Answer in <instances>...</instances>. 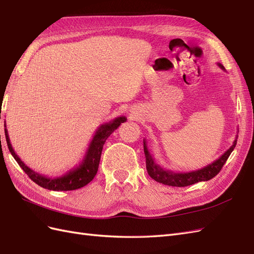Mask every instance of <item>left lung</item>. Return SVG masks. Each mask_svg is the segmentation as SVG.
Masks as SVG:
<instances>
[{
  "mask_svg": "<svg viewBox=\"0 0 254 254\" xmlns=\"http://www.w3.org/2000/svg\"><path fill=\"white\" fill-rule=\"evenodd\" d=\"M218 66L224 70V67L222 64L218 63ZM143 143H144V154H145V159H146V170H147L148 175L156 182L161 183L163 185H168V186L186 187V186H190V185L196 184L198 182L209 181L220 172L223 164L228 160L229 156L231 155V153L234 150L236 146L237 135L234 142H233L232 146L229 149H227V152L222 154L217 160L211 162L206 167L195 170V171H191V172H173V171L171 170L163 169L160 164L156 161L153 155L149 153V150L147 148L146 139L143 140Z\"/></svg>",
  "mask_w": 254,
  "mask_h": 254,
  "instance_id": "8db88e82",
  "label": "left lung"
}]
</instances>
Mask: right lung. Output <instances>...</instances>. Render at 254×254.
Instances as JSON below:
<instances>
[{
    "mask_svg": "<svg viewBox=\"0 0 254 254\" xmlns=\"http://www.w3.org/2000/svg\"><path fill=\"white\" fill-rule=\"evenodd\" d=\"M127 119L125 116H119L114 120L101 124L97 130H96L95 134L93 135V139L88 144V147L86 149V153L83 157V159L78 164L77 167L67 171L65 174H62L60 176H46L43 174H39L35 171L29 168L26 164L19 158V156L13 150L11 143L9 140V135L7 129L5 128V138L7 142V146L10 154L13 158L18 162L20 167L27 174L31 180L48 190H54V191H68V190H76L79 188L84 187L90 182L93 181L95 175L97 174L98 166L100 161V156L102 152V147L106 140L112 134L114 130L118 129L122 123L126 122Z\"/></svg>",
    "mask_w": 254,
    "mask_h": 254,
    "instance_id": "add662e5",
    "label": "right lung"
}]
</instances>
